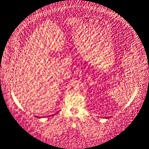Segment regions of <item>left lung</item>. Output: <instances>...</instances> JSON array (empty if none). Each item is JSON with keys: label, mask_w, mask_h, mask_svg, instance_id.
I'll return each instance as SVG.
<instances>
[{"label": "left lung", "mask_w": 149, "mask_h": 149, "mask_svg": "<svg viewBox=\"0 0 149 149\" xmlns=\"http://www.w3.org/2000/svg\"><path fill=\"white\" fill-rule=\"evenodd\" d=\"M108 118H110V117H106V119H108Z\"/></svg>", "instance_id": "left-lung-1"}]
</instances>
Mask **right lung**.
<instances>
[{
	"label": "right lung",
	"mask_w": 149,
	"mask_h": 149,
	"mask_svg": "<svg viewBox=\"0 0 149 149\" xmlns=\"http://www.w3.org/2000/svg\"><path fill=\"white\" fill-rule=\"evenodd\" d=\"M37 117V118H38H38H41V117Z\"/></svg>",
	"instance_id": "1"
}]
</instances>
